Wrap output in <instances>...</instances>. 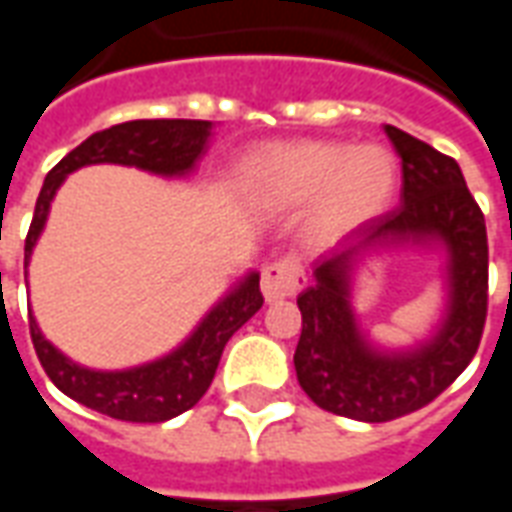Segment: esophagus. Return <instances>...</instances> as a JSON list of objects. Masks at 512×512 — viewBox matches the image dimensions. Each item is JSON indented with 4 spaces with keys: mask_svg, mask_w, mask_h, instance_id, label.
I'll list each match as a JSON object with an SVG mask.
<instances>
[{
    "mask_svg": "<svg viewBox=\"0 0 512 512\" xmlns=\"http://www.w3.org/2000/svg\"><path fill=\"white\" fill-rule=\"evenodd\" d=\"M304 268L296 257H279L274 263H268L263 268V279H260V288H263V296L266 301H279L296 296L301 288H304Z\"/></svg>",
    "mask_w": 512,
    "mask_h": 512,
    "instance_id": "esophagus-1",
    "label": "esophagus"
}]
</instances>
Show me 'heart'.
I'll return each mask as SVG.
<instances>
[{
	"instance_id": "heart-1",
	"label": "heart",
	"mask_w": 512,
	"mask_h": 512,
	"mask_svg": "<svg viewBox=\"0 0 512 512\" xmlns=\"http://www.w3.org/2000/svg\"><path fill=\"white\" fill-rule=\"evenodd\" d=\"M395 158L381 145L293 142L252 158L249 180L257 194L279 205L318 197L323 230H351L384 211L395 191Z\"/></svg>"
}]
</instances>
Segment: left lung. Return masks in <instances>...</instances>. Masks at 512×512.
Here are the masks:
<instances>
[{"label":"left lung","mask_w":512,"mask_h":512,"mask_svg":"<svg viewBox=\"0 0 512 512\" xmlns=\"http://www.w3.org/2000/svg\"><path fill=\"white\" fill-rule=\"evenodd\" d=\"M403 161L400 205L362 227V238L323 257L315 282L299 296L296 376L315 406L359 422L406 417L447 389L472 362L488 315L485 216L458 161L386 126ZM444 240L451 252V307L437 337L411 355L373 352L355 329L347 274L356 251L381 240Z\"/></svg>","instance_id":"1"}]
</instances>
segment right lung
I'll return each mask as SVG.
<instances>
[{
  "instance_id": "1",
  "label": "right lung",
  "mask_w": 512,
  "mask_h": 512,
  "mask_svg": "<svg viewBox=\"0 0 512 512\" xmlns=\"http://www.w3.org/2000/svg\"><path fill=\"white\" fill-rule=\"evenodd\" d=\"M208 136H211L208 120H131L84 139L43 180V189L35 202V216L24 241V266L29 263L32 246L46 224L54 194L73 169L106 161V164L147 169L156 175H183L205 153ZM260 307H263L260 277L249 274L227 299L219 301L202 318L200 326L178 351H172L158 362L120 370V373L87 370L71 362L40 334L35 318H29V337L46 376L76 403L123 422H167L197 406V400L208 392L216 376L227 340Z\"/></svg>"
}]
</instances>
